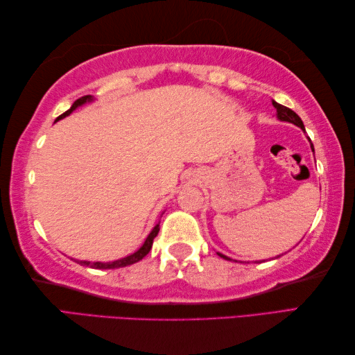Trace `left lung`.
Masks as SVG:
<instances>
[{"label":"left lung","mask_w":355,"mask_h":355,"mask_svg":"<svg viewBox=\"0 0 355 355\" xmlns=\"http://www.w3.org/2000/svg\"><path fill=\"white\" fill-rule=\"evenodd\" d=\"M271 103H273V107L276 108V117L281 120V122H288V123H293V125H296V126H299L300 130H304L305 131V126H304V122L302 120H300V117L296 114V112H294L293 110H290V108H286V107H284V105H281V103H277V102H275V101H271ZM310 140V139H308ZM310 145H311V150L314 153V146H313V143H311V140H310ZM218 256H221L223 259H227V261H232L229 256H225V254H223V253H216Z\"/></svg>","instance_id":"1"}]
</instances>
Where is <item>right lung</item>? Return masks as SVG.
Instances as JSON below:
<instances>
[{"instance_id": "add662e5", "label": "right lung", "mask_w": 355, "mask_h": 355, "mask_svg": "<svg viewBox=\"0 0 355 355\" xmlns=\"http://www.w3.org/2000/svg\"><path fill=\"white\" fill-rule=\"evenodd\" d=\"M93 101H94L93 96H84V97H80V99H78L76 102H74V103L71 105L70 110H67V111L64 112V114H61V116H59V117L56 119V122H58V120H61V119L67 117V116H70L74 110L82 107V105L89 103V102H93ZM158 230H160V223L155 224V227H154L153 230H150L148 238L145 239V243H143V245L139 248V250L134 252V253L130 254V256H126V258L117 259V261H111V262H101V261L93 262V261H78V259H74V261H76L78 263H80V266H85V267H89V268H97V270L120 268V267L131 266V263H135V262L141 261V259L145 258V256L149 253L150 247H153V243H154V238L158 235Z\"/></svg>"}]
</instances>
